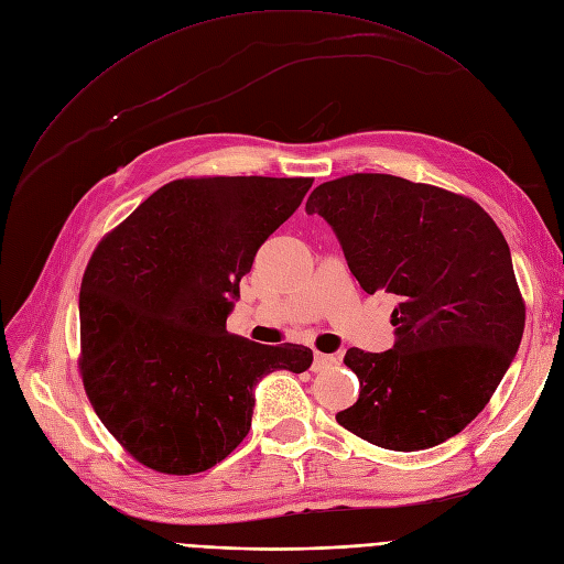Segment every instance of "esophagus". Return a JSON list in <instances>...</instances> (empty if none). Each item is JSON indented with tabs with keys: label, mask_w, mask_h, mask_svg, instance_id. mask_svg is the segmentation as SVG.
Wrapping results in <instances>:
<instances>
[{
	"label": "esophagus",
	"mask_w": 564,
	"mask_h": 564,
	"mask_svg": "<svg viewBox=\"0 0 564 564\" xmlns=\"http://www.w3.org/2000/svg\"><path fill=\"white\" fill-rule=\"evenodd\" d=\"M338 364L336 357H329V354H322V351H315L313 354V370L315 372H322V370H329Z\"/></svg>",
	"instance_id": "obj_1"
}]
</instances>
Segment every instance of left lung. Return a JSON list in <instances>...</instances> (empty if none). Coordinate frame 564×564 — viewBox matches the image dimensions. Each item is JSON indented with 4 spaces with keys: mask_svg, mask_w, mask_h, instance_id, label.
<instances>
[{
    "mask_svg": "<svg viewBox=\"0 0 564 564\" xmlns=\"http://www.w3.org/2000/svg\"><path fill=\"white\" fill-rule=\"evenodd\" d=\"M306 213L334 228L368 294L400 300L393 349H347L361 393L336 421L400 453L459 434L491 400L523 336L525 306L500 228L476 200L387 173L322 183Z\"/></svg>",
    "mask_w": 564,
    "mask_h": 564,
    "instance_id": "left-lung-1",
    "label": "left lung"
}]
</instances>
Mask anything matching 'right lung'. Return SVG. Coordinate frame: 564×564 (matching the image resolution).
<instances>
[{"mask_svg":"<svg viewBox=\"0 0 564 564\" xmlns=\"http://www.w3.org/2000/svg\"><path fill=\"white\" fill-rule=\"evenodd\" d=\"M313 177L215 175L160 187L107 232L79 290V372L113 438L143 466L192 476L249 434L256 383L304 372V345L226 332L260 245Z\"/></svg>","mask_w":564,"mask_h":564,"instance_id":"obj_1","label":"right lung"}]
</instances>
